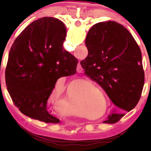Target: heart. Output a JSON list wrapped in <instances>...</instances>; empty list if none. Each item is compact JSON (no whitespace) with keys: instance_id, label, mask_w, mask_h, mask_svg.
Masks as SVG:
<instances>
[{"instance_id":"b5f03b06","label":"heart","mask_w":151,"mask_h":151,"mask_svg":"<svg viewBox=\"0 0 151 151\" xmlns=\"http://www.w3.org/2000/svg\"><path fill=\"white\" fill-rule=\"evenodd\" d=\"M90 86H91V84L90 83V82H87V81H85V80H79V81H77V82H74V83L72 85V89L73 91V89L75 88H87L90 87ZM69 101H70V103H73L75 101V97H74V94H73V91H71V93L69 94ZM98 104V105H91V107H97V106H98V107H101V102H99L97 103V104ZM97 110H99L98 108H97Z\"/></svg>"}]
</instances>
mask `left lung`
Returning a JSON list of instances; mask_svg holds the SVG:
<instances>
[{
	"instance_id": "1",
	"label": "left lung",
	"mask_w": 151,
	"mask_h": 151,
	"mask_svg": "<svg viewBox=\"0 0 151 151\" xmlns=\"http://www.w3.org/2000/svg\"><path fill=\"white\" fill-rule=\"evenodd\" d=\"M85 45L88 54L80 62L85 74L101 85L118 110H132L141 97L145 73L132 34L114 21L98 22L88 31ZM124 115L114 110L104 122L115 123Z\"/></svg>"
}]
</instances>
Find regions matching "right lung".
Instances as JSON below:
<instances>
[{"mask_svg":"<svg viewBox=\"0 0 151 151\" xmlns=\"http://www.w3.org/2000/svg\"><path fill=\"white\" fill-rule=\"evenodd\" d=\"M66 35L62 21L43 17L29 24L12 45L5 72L6 88L15 106L31 118L54 120L47 103L56 82L76 73L78 60L63 47Z\"/></svg>","mask_w":151,"mask_h":151,"instance_id":"1","label":"right lung"}]
</instances>
